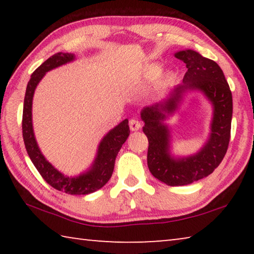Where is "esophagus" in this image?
I'll use <instances>...</instances> for the list:
<instances>
[{"label":"esophagus","instance_id":"obj_1","mask_svg":"<svg viewBox=\"0 0 254 254\" xmlns=\"http://www.w3.org/2000/svg\"><path fill=\"white\" fill-rule=\"evenodd\" d=\"M128 126H130L131 131H137L141 127V123L135 119H131L130 122H128Z\"/></svg>","mask_w":254,"mask_h":254}]
</instances>
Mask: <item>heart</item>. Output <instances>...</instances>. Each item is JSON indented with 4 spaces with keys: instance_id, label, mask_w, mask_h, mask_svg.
<instances>
[{
    "instance_id": "obj_1",
    "label": "heart",
    "mask_w": 254,
    "mask_h": 254,
    "mask_svg": "<svg viewBox=\"0 0 254 254\" xmlns=\"http://www.w3.org/2000/svg\"><path fill=\"white\" fill-rule=\"evenodd\" d=\"M161 70H162V67H161L160 64H158V63L150 64V65L147 66V68H145L143 76L147 80H154L159 75L161 74ZM174 78H175L174 72L168 71L162 76V81H163V83H170V81L173 80Z\"/></svg>"
}]
</instances>
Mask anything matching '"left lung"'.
<instances>
[{"label":"left lung","instance_id":"left-lung-1","mask_svg":"<svg viewBox=\"0 0 254 254\" xmlns=\"http://www.w3.org/2000/svg\"><path fill=\"white\" fill-rule=\"evenodd\" d=\"M175 57L186 64L183 83L168 97L141 111L143 132L149 140L148 167L154 178L169 186H184L207 177L222 162L229 147L233 101L221 67L195 50L178 51ZM198 90L213 107L209 139L198 152L187 157L171 153L170 129L164 122L175 113L185 93Z\"/></svg>","mask_w":254,"mask_h":254}]
</instances>
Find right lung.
Here are the masks:
<instances>
[{
	"label": "right lung",
	"instance_id": "right-lung-1",
	"mask_svg": "<svg viewBox=\"0 0 254 254\" xmlns=\"http://www.w3.org/2000/svg\"><path fill=\"white\" fill-rule=\"evenodd\" d=\"M76 56L69 53H57L46 60L32 72L27 85L22 115V134L25 149L39 174L51 187L69 195H87L101 189L109 182L114 170L115 158L130 135L128 120L126 119L106 133L98 144L96 157L89 168L74 177L60 173L47 160L40 151L34 136L32 126V101L38 84L44 78L46 72L65 64L74 62Z\"/></svg>",
	"mask_w": 254,
	"mask_h": 254
}]
</instances>
